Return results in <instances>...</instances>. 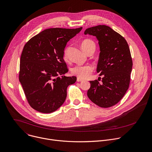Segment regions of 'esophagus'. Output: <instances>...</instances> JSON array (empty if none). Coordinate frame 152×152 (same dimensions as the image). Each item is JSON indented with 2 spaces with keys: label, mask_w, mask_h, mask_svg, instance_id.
<instances>
[{
  "label": "esophagus",
  "mask_w": 152,
  "mask_h": 152,
  "mask_svg": "<svg viewBox=\"0 0 152 152\" xmlns=\"http://www.w3.org/2000/svg\"><path fill=\"white\" fill-rule=\"evenodd\" d=\"M77 82H82V81H83V80L82 79H80V78L77 77Z\"/></svg>",
  "instance_id": "esophagus-1"
}]
</instances>
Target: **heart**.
<instances>
[{
	"instance_id": "heart-1",
	"label": "heart",
	"mask_w": 152,
	"mask_h": 152,
	"mask_svg": "<svg viewBox=\"0 0 152 152\" xmlns=\"http://www.w3.org/2000/svg\"><path fill=\"white\" fill-rule=\"evenodd\" d=\"M81 48L86 54H88L90 51L94 52L96 48V45L95 42L93 40L89 39H86L83 40L82 42ZM69 49H70V47L67 46L65 48L64 50L63 58L66 61L68 60L69 59ZM93 70H94L93 67L89 64L84 65V66L77 65L72 69L71 72L72 75L78 77L79 78L85 79L88 77L90 76V75L92 73Z\"/></svg>"
}]
</instances>
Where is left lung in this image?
Listing matches in <instances>:
<instances>
[{"label": "left lung", "instance_id": "1", "mask_svg": "<svg viewBox=\"0 0 152 152\" xmlns=\"http://www.w3.org/2000/svg\"><path fill=\"white\" fill-rule=\"evenodd\" d=\"M84 34L98 40L100 53L96 72L103 76L101 83V79L90 81L88 96L101 107H110L120 102L129 88L132 60L128 44L122 36L106 25L88 28Z\"/></svg>", "mask_w": 152, "mask_h": 152}]
</instances>
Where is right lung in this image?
Instances as JSON below:
<instances>
[{"label": "right lung", "mask_w": 152, "mask_h": 152, "mask_svg": "<svg viewBox=\"0 0 152 152\" xmlns=\"http://www.w3.org/2000/svg\"><path fill=\"white\" fill-rule=\"evenodd\" d=\"M82 27L50 28L31 37L20 58L19 80L29 105L43 113L57 110L65 102L67 88L76 77L64 75L68 71L63 59L67 42Z\"/></svg>", "instance_id": "obj_1"}]
</instances>
